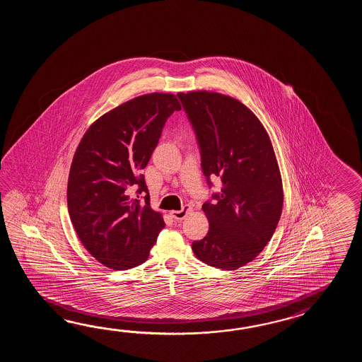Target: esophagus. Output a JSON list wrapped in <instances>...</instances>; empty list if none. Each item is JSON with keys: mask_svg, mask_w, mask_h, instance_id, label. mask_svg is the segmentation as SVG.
<instances>
[{"mask_svg": "<svg viewBox=\"0 0 362 362\" xmlns=\"http://www.w3.org/2000/svg\"><path fill=\"white\" fill-rule=\"evenodd\" d=\"M190 212H192V207L190 206H184L182 209H180V211H170V216L175 220H184L185 217L189 215Z\"/></svg>", "mask_w": 362, "mask_h": 362, "instance_id": "34e87169", "label": "esophagus"}]
</instances>
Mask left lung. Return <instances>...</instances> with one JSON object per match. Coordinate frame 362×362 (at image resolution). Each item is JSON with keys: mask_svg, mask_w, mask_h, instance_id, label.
<instances>
[{"mask_svg": "<svg viewBox=\"0 0 362 362\" xmlns=\"http://www.w3.org/2000/svg\"><path fill=\"white\" fill-rule=\"evenodd\" d=\"M192 122L207 177L221 192L204 203L209 230L192 242L194 255L217 269L235 270L268 245L284 206V187L269 134L242 102L208 90L180 93Z\"/></svg>", "mask_w": 362, "mask_h": 362, "instance_id": "obj_1", "label": "left lung"}]
</instances>
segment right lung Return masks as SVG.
Returning <instances> with one entry per match:
<instances>
[{
	"mask_svg": "<svg viewBox=\"0 0 362 362\" xmlns=\"http://www.w3.org/2000/svg\"><path fill=\"white\" fill-rule=\"evenodd\" d=\"M178 110L175 94L139 95L98 117L77 146L67 185L69 217L86 251L110 269L146 262L165 226L162 214L150 206L141 170ZM136 187L147 192L144 205L130 198Z\"/></svg>",
	"mask_w": 362,
	"mask_h": 362,
	"instance_id": "1",
	"label": "right lung"
}]
</instances>
